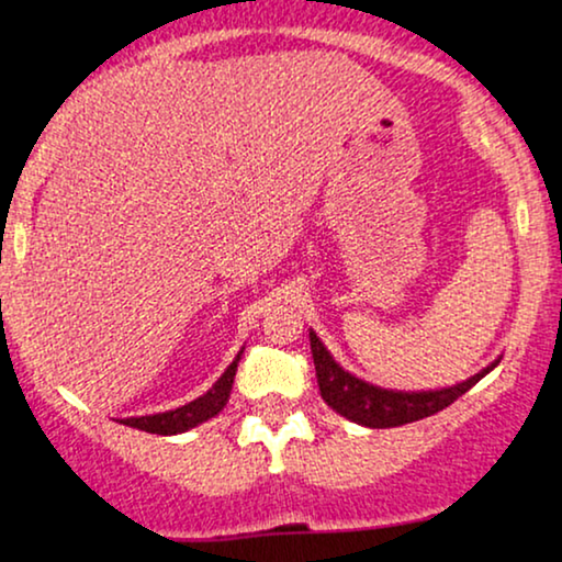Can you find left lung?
Listing matches in <instances>:
<instances>
[{
	"label": "left lung",
	"instance_id": "obj_1",
	"mask_svg": "<svg viewBox=\"0 0 562 562\" xmlns=\"http://www.w3.org/2000/svg\"><path fill=\"white\" fill-rule=\"evenodd\" d=\"M308 340H312L314 370H317L322 398H325L327 406H333L338 415H344L346 420L367 425V428H398V425L436 415V412L454 404L462 393L473 389L483 375H488L496 367V362L488 364L486 370L479 372V375L465 380V383L451 385V389L412 393L389 391L378 389V385L372 383H364V380L346 372L344 367L330 357V351H327L325 344H322L314 330L308 333Z\"/></svg>",
	"mask_w": 562,
	"mask_h": 562
}]
</instances>
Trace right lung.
I'll list each match as a JSON object with an SVG mask.
<instances>
[{"instance_id": "add662e5", "label": "right lung", "mask_w": 562, "mask_h": 562, "mask_svg": "<svg viewBox=\"0 0 562 562\" xmlns=\"http://www.w3.org/2000/svg\"><path fill=\"white\" fill-rule=\"evenodd\" d=\"M237 362H240V353L235 357L224 375L216 380L214 389L205 391L203 396L195 398V402L179 406V409H169L160 412V415H145V417H126L121 420L128 428L145 430V434H158V436H177L184 434V430L195 428V425L211 420V417L218 415L224 409V404L229 402V391L232 383H235V372H237Z\"/></svg>"}]
</instances>
